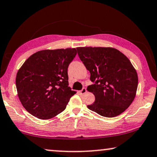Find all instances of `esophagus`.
<instances>
[{
  "instance_id": "esophagus-1",
  "label": "esophagus",
  "mask_w": 157,
  "mask_h": 157,
  "mask_svg": "<svg viewBox=\"0 0 157 157\" xmlns=\"http://www.w3.org/2000/svg\"><path fill=\"white\" fill-rule=\"evenodd\" d=\"M79 94H85L86 92H87V90H86V88H83L82 89H81V90H79Z\"/></svg>"
}]
</instances>
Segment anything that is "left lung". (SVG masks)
Instances as JSON below:
<instances>
[{"instance_id": "obj_1", "label": "left lung", "mask_w": 157, "mask_h": 157, "mask_svg": "<svg viewBox=\"0 0 157 157\" xmlns=\"http://www.w3.org/2000/svg\"><path fill=\"white\" fill-rule=\"evenodd\" d=\"M76 49L94 83L87 87L95 95V102L88 108L106 117L123 113L135 99L138 86L137 71L129 59L112 47Z\"/></svg>"}]
</instances>
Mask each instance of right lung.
Instances as JSON below:
<instances>
[{"mask_svg": "<svg viewBox=\"0 0 157 157\" xmlns=\"http://www.w3.org/2000/svg\"><path fill=\"white\" fill-rule=\"evenodd\" d=\"M77 54L75 48L45 49L33 54L18 70L15 83L22 106L42 120L65 110L72 95L68 67Z\"/></svg>", "mask_w": 157, "mask_h": 157, "instance_id": "1", "label": "right lung"}]
</instances>
